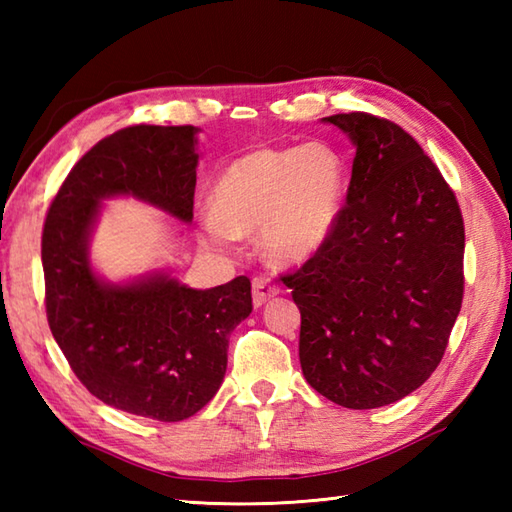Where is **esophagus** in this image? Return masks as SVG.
Listing matches in <instances>:
<instances>
[{
    "label": "esophagus",
    "instance_id": "1",
    "mask_svg": "<svg viewBox=\"0 0 512 512\" xmlns=\"http://www.w3.org/2000/svg\"><path fill=\"white\" fill-rule=\"evenodd\" d=\"M279 295V286L273 284L266 275H259L253 279V303L255 308H262L270 297Z\"/></svg>",
    "mask_w": 512,
    "mask_h": 512
}]
</instances>
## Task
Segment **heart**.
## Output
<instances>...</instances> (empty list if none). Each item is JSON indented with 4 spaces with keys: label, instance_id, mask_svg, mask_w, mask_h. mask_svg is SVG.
<instances>
[{
    "label": "heart",
    "instance_id": "obj_1",
    "mask_svg": "<svg viewBox=\"0 0 512 512\" xmlns=\"http://www.w3.org/2000/svg\"><path fill=\"white\" fill-rule=\"evenodd\" d=\"M345 195V167L330 145L248 151L217 178L200 239L226 253L235 237L262 231L264 253L281 264L310 259L330 237Z\"/></svg>",
    "mask_w": 512,
    "mask_h": 512
}]
</instances>
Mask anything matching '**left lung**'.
Masks as SVG:
<instances>
[{
  "label": "left lung",
  "instance_id": "left-lung-1",
  "mask_svg": "<svg viewBox=\"0 0 512 512\" xmlns=\"http://www.w3.org/2000/svg\"><path fill=\"white\" fill-rule=\"evenodd\" d=\"M356 145L325 244L281 275L301 310L299 361L321 396L376 409L440 365L464 297V220L453 189L400 125L334 114Z\"/></svg>",
  "mask_w": 512,
  "mask_h": 512
}]
</instances>
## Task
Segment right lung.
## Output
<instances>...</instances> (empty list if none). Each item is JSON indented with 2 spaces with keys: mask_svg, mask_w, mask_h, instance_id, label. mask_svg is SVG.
I'll use <instances>...</instances> for the list:
<instances>
[{
  "mask_svg": "<svg viewBox=\"0 0 512 512\" xmlns=\"http://www.w3.org/2000/svg\"><path fill=\"white\" fill-rule=\"evenodd\" d=\"M193 125H132L99 140L70 169L41 233L46 317L74 376L105 405L160 422L198 413L220 389L228 336L253 312L250 279L193 290L154 275L105 286L88 235L107 195L132 193L189 222L195 193Z\"/></svg>",
  "mask_w": 512,
  "mask_h": 512,
  "instance_id": "1",
  "label": "right lung"
}]
</instances>
